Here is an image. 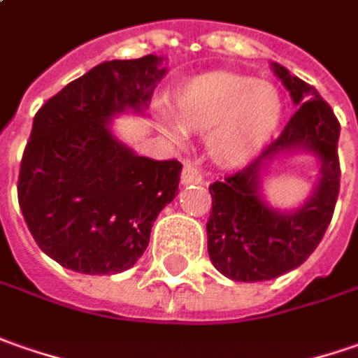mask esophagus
I'll list each match as a JSON object with an SVG mask.
<instances>
[{
  "label": "esophagus",
  "instance_id": "1",
  "mask_svg": "<svg viewBox=\"0 0 358 358\" xmlns=\"http://www.w3.org/2000/svg\"><path fill=\"white\" fill-rule=\"evenodd\" d=\"M182 184H203L202 172L198 168L186 164L182 170Z\"/></svg>",
  "mask_w": 358,
  "mask_h": 358
}]
</instances>
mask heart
<instances>
[{
	"label": "heart",
	"mask_w": 358,
	"mask_h": 358,
	"mask_svg": "<svg viewBox=\"0 0 358 358\" xmlns=\"http://www.w3.org/2000/svg\"><path fill=\"white\" fill-rule=\"evenodd\" d=\"M283 115L278 87L250 75L216 71L190 79L176 93V117L158 115V127L172 142L186 132H208L206 148L217 164H248L275 134Z\"/></svg>",
	"instance_id": "b5f03b06"
}]
</instances>
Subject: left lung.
I'll return each instance as SVG.
<instances>
[{
    "mask_svg": "<svg viewBox=\"0 0 358 358\" xmlns=\"http://www.w3.org/2000/svg\"><path fill=\"white\" fill-rule=\"evenodd\" d=\"M271 69L299 108L278 141L269 142L250 166L210 186L212 212L206 224L214 267L226 278L248 283L275 279L299 267L323 240L339 196V120L315 87L279 63H271ZM295 152L317 158L320 180L297 210H275L264 202L261 178L271 162Z\"/></svg>",
    "mask_w": 358,
    "mask_h": 358,
    "instance_id": "left-lung-1",
    "label": "left lung"
}]
</instances>
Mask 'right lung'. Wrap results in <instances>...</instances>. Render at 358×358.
Segmentation results:
<instances>
[{
  "label": "right lung",
  "mask_w": 358,
  "mask_h": 358,
  "mask_svg": "<svg viewBox=\"0 0 358 358\" xmlns=\"http://www.w3.org/2000/svg\"><path fill=\"white\" fill-rule=\"evenodd\" d=\"M162 61H105L69 83L33 118L19 170V208L41 252L67 269L127 271L178 194V160L138 156L110 130L118 115L148 108L166 75Z\"/></svg>",
  "instance_id": "add662e5"
}]
</instances>
